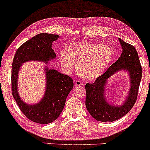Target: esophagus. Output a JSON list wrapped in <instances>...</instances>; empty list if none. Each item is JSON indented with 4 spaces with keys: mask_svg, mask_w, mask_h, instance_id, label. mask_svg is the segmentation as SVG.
<instances>
[{
    "mask_svg": "<svg viewBox=\"0 0 150 150\" xmlns=\"http://www.w3.org/2000/svg\"><path fill=\"white\" fill-rule=\"evenodd\" d=\"M75 85H76V86H81V85H82V83H81L80 81L77 80L75 82Z\"/></svg>",
    "mask_w": 150,
    "mask_h": 150,
    "instance_id": "1",
    "label": "esophagus"
}]
</instances>
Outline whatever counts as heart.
<instances>
[{
  "label": "heart",
  "mask_w": 150,
  "mask_h": 150,
  "mask_svg": "<svg viewBox=\"0 0 150 150\" xmlns=\"http://www.w3.org/2000/svg\"><path fill=\"white\" fill-rule=\"evenodd\" d=\"M112 51L106 45L81 42L70 44L67 51L60 53V63L65 71L72 68L75 62L76 71L81 77L93 80L103 74L112 59Z\"/></svg>",
  "instance_id": "heart-1"
}]
</instances>
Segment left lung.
<instances>
[{
    "mask_svg": "<svg viewBox=\"0 0 150 150\" xmlns=\"http://www.w3.org/2000/svg\"><path fill=\"white\" fill-rule=\"evenodd\" d=\"M119 40L123 49L120 57L94 83L86 85V108L93 118L102 122L116 121L131 110L136 103L142 79V69L137 50L121 39L119 38ZM121 69L128 70L130 75L132 84L129 95L123 105L111 106L104 98V87L107 79Z\"/></svg>",
    "mask_w": 150,
    "mask_h": 150,
    "instance_id": "8db88e82",
    "label": "left lung"
}]
</instances>
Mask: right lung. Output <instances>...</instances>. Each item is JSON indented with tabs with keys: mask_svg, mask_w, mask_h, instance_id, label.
I'll return each instance as SVG.
<instances>
[{
	"mask_svg": "<svg viewBox=\"0 0 150 150\" xmlns=\"http://www.w3.org/2000/svg\"><path fill=\"white\" fill-rule=\"evenodd\" d=\"M57 35L40 33L25 42L17 50L12 66V93L21 112L28 119L40 124L53 122L63 111L66 98L74 86L72 79L55 70L46 69L47 87L40 103L28 105L22 101L18 93V74L23 63L31 61H48L55 57L52 42L57 40Z\"/></svg>",
	"mask_w": 150,
	"mask_h": 150,
	"instance_id": "obj_1",
	"label": "right lung"
}]
</instances>
